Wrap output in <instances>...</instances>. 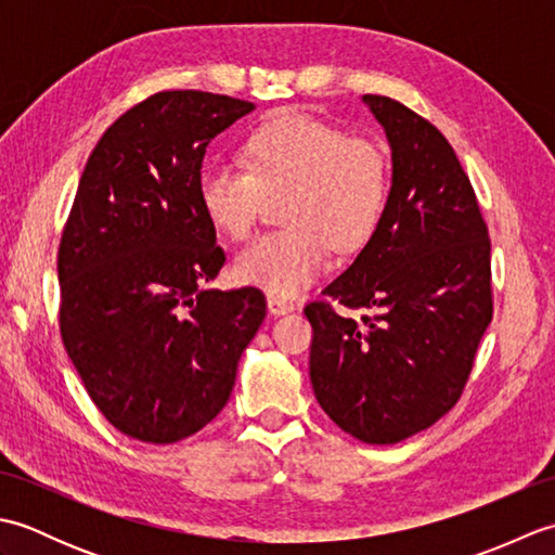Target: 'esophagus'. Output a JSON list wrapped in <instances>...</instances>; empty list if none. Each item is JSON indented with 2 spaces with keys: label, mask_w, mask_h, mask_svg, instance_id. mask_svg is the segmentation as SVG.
I'll use <instances>...</instances> for the list:
<instances>
[{
  "label": "esophagus",
  "mask_w": 555,
  "mask_h": 555,
  "mask_svg": "<svg viewBox=\"0 0 555 555\" xmlns=\"http://www.w3.org/2000/svg\"><path fill=\"white\" fill-rule=\"evenodd\" d=\"M267 308H269L271 314H286V312H291L293 308H296V305H293L286 298L274 296V293H269V296H267Z\"/></svg>",
  "instance_id": "obj_1"
}]
</instances>
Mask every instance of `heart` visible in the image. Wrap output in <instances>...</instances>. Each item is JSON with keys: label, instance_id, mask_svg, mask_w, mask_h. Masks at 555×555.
<instances>
[{"label": "heart", "instance_id": "heart-1", "mask_svg": "<svg viewBox=\"0 0 555 555\" xmlns=\"http://www.w3.org/2000/svg\"><path fill=\"white\" fill-rule=\"evenodd\" d=\"M288 191L281 219L235 259L243 284L296 296L328 267L332 247L352 253L367 243L391 197V164L372 140L298 109L259 124L243 143V164L215 162L199 173L207 221L231 241L250 238L262 195Z\"/></svg>", "mask_w": 555, "mask_h": 555}]
</instances>
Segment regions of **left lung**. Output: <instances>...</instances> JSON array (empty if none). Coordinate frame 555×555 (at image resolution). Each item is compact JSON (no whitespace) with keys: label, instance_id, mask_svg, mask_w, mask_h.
<instances>
[{"label":"left lung","instance_id":"left-lung-1","mask_svg":"<svg viewBox=\"0 0 555 555\" xmlns=\"http://www.w3.org/2000/svg\"><path fill=\"white\" fill-rule=\"evenodd\" d=\"M362 100L391 143V197L356 262L305 305L310 379L346 434L398 443L463 396L493 317L491 241L439 128L391 98ZM326 297L363 314L336 313Z\"/></svg>","mask_w":555,"mask_h":555}]
</instances>
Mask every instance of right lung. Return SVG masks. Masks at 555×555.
<instances>
[{
  "instance_id": "add662e5",
  "label": "right lung",
  "mask_w": 555,
  "mask_h": 555,
  "mask_svg": "<svg viewBox=\"0 0 555 555\" xmlns=\"http://www.w3.org/2000/svg\"><path fill=\"white\" fill-rule=\"evenodd\" d=\"M247 112L215 92H155L82 169L56 255L59 332L92 403L131 439L176 443L215 420L264 322L259 288H203L227 255L199 207V169Z\"/></svg>"
}]
</instances>
